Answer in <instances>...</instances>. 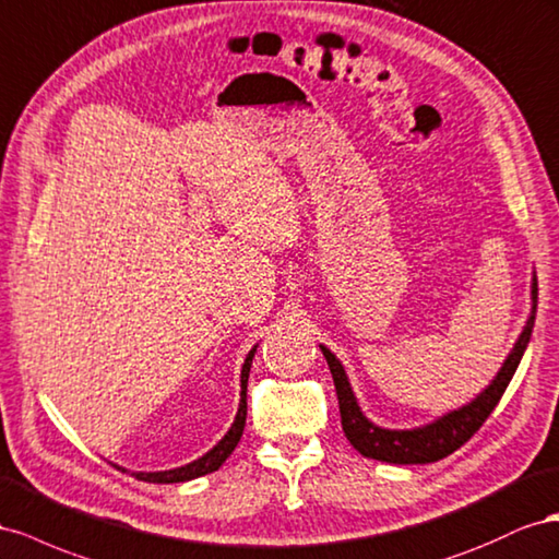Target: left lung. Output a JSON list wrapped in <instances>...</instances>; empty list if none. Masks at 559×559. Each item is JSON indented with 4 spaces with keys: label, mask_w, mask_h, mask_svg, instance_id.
I'll use <instances>...</instances> for the list:
<instances>
[{
    "label": "left lung",
    "mask_w": 559,
    "mask_h": 559,
    "mask_svg": "<svg viewBox=\"0 0 559 559\" xmlns=\"http://www.w3.org/2000/svg\"><path fill=\"white\" fill-rule=\"evenodd\" d=\"M532 299H534V307H532L530 321L524 325L513 350H510V356L506 358L497 379H493L491 384L466 407L444 414V417H440L438 421L421 428L389 430V428H379L372 421L365 419L354 397V391L348 386L342 362L334 358V354H330L325 346H321L334 379V389H337L342 428L348 442L354 444L362 456L386 461V464H430V461H438L456 452L461 444L468 442L487 421V417L493 412V407L499 405L501 395L506 393L510 379H513L518 370L524 348L530 344L534 318H536V299H538L536 281L532 285Z\"/></svg>",
    "instance_id": "obj_1"
}]
</instances>
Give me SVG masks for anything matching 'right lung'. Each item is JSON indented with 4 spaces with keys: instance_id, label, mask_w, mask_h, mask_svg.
I'll list each match as a JSON object with an SVG mask.
<instances>
[{
    "instance_id": "add662e5",
    "label": "right lung",
    "mask_w": 559,
    "mask_h": 559,
    "mask_svg": "<svg viewBox=\"0 0 559 559\" xmlns=\"http://www.w3.org/2000/svg\"><path fill=\"white\" fill-rule=\"evenodd\" d=\"M254 350H258V346H254L246 362H243V370H241V405H238V414L236 419L231 424V428L227 430V436L222 438L215 448L203 454L201 459L191 461V464L182 466V468H173V471H158V473H133L138 480L142 483H156V485H170V483H187V480H194V477H201V475H209L213 471H217L225 461L229 459V454L234 452V448L238 444V440H241L243 436V426H246V414H248V403H246V393H248V374H250V365H252V358H254Z\"/></svg>"
}]
</instances>
